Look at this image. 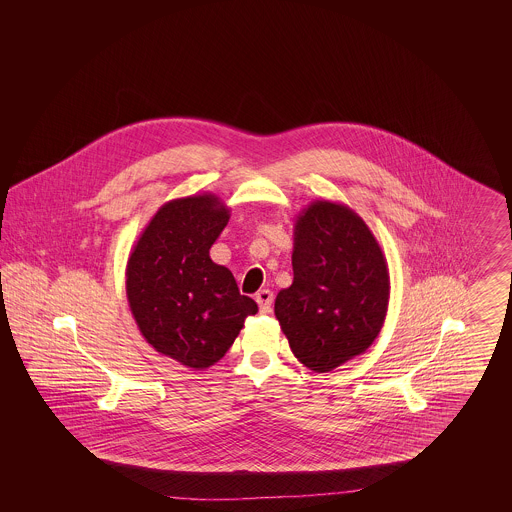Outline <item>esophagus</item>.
<instances>
[{
	"label": "esophagus",
	"mask_w": 512,
	"mask_h": 512,
	"mask_svg": "<svg viewBox=\"0 0 512 512\" xmlns=\"http://www.w3.org/2000/svg\"><path fill=\"white\" fill-rule=\"evenodd\" d=\"M255 301H257V305H259L261 313L268 315V313L272 311V301H274V295H272L270 290H259L257 295H255Z\"/></svg>",
	"instance_id": "esophagus-1"
}]
</instances>
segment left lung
<instances>
[{"label":"left lung","instance_id":"left-lung-1","mask_svg":"<svg viewBox=\"0 0 512 512\" xmlns=\"http://www.w3.org/2000/svg\"><path fill=\"white\" fill-rule=\"evenodd\" d=\"M293 282L274 315L299 363L330 372L378 338L390 301L384 251L353 209L313 201L293 228Z\"/></svg>","mask_w":512,"mask_h":512}]
</instances>
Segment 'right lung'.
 I'll list each match as a JSON object with an SVG mask.
<instances>
[{"label":"right lung","mask_w":512,"mask_h":512,"mask_svg":"<svg viewBox=\"0 0 512 512\" xmlns=\"http://www.w3.org/2000/svg\"><path fill=\"white\" fill-rule=\"evenodd\" d=\"M230 209L215 194L167 201L149 220L126 265V297L147 343L180 365L203 370L219 363L255 315L232 272L209 249Z\"/></svg>","instance_id":"right-lung-1"}]
</instances>
